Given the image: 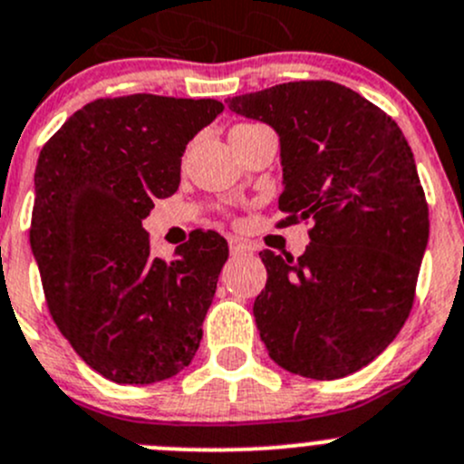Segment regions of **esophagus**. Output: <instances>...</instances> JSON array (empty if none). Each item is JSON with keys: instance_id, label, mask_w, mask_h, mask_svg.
I'll return each instance as SVG.
<instances>
[{"instance_id": "34e87169", "label": "esophagus", "mask_w": 464, "mask_h": 464, "mask_svg": "<svg viewBox=\"0 0 464 464\" xmlns=\"http://www.w3.org/2000/svg\"><path fill=\"white\" fill-rule=\"evenodd\" d=\"M228 249H231V256H245L249 254L251 246L240 237H228Z\"/></svg>"}]
</instances>
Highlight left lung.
Instances as JSON below:
<instances>
[{
  "label": "left lung",
  "instance_id": "1",
  "mask_svg": "<svg viewBox=\"0 0 464 464\" xmlns=\"http://www.w3.org/2000/svg\"><path fill=\"white\" fill-rule=\"evenodd\" d=\"M228 110L280 137L278 227L310 224L298 260L262 251L254 316L269 357L310 379H341L388 348L411 314L429 204L395 121L330 81L233 96Z\"/></svg>",
  "mask_w": 464,
  "mask_h": 464
}]
</instances>
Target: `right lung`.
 I'll use <instances>...</instances> for the list:
<instances>
[{"mask_svg":"<svg viewBox=\"0 0 464 464\" xmlns=\"http://www.w3.org/2000/svg\"><path fill=\"white\" fill-rule=\"evenodd\" d=\"M224 105L213 98H96L44 143L31 249L46 305L78 357L116 383H152L193 362L228 245L193 231L154 258L141 227L179 188L181 154Z\"/></svg>","mask_w":464,"mask_h":464,"instance_id":"obj_1","label":"right lung"}]
</instances>
